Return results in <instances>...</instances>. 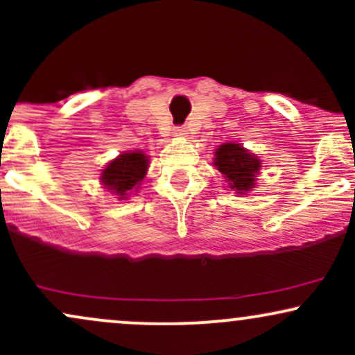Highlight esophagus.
<instances>
[{"label": "esophagus", "instance_id": "obj_1", "mask_svg": "<svg viewBox=\"0 0 355 355\" xmlns=\"http://www.w3.org/2000/svg\"><path fill=\"white\" fill-rule=\"evenodd\" d=\"M175 135H177V137H187V135H189V130H187V126H177V128H175Z\"/></svg>", "mask_w": 355, "mask_h": 355}]
</instances>
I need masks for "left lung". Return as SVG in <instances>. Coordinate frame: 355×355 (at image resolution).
<instances>
[{
    "mask_svg": "<svg viewBox=\"0 0 355 355\" xmlns=\"http://www.w3.org/2000/svg\"><path fill=\"white\" fill-rule=\"evenodd\" d=\"M215 166L227 178L230 189L243 193L254 189L260 160L237 144H223L215 152Z\"/></svg>",
    "mask_w": 355,
    "mask_h": 355,
    "instance_id": "left-lung-1",
    "label": "left lung"
}]
</instances>
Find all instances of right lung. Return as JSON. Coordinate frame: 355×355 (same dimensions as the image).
<instances>
[{
  "mask_svg": "<svg viewBox=\"0 0 355 355\" xmlns=\"http://www.w3.org/2000/svg\"><path fill=\"white\" fill-rule=\"evenodd\" d=\"M146 168H148V160L141 152L123 153L110 162L107 168L101 173V182L108 190L115 191V195H120V198H125V195L145 178Z\"/></svg>",
  "mask_w": 355,
  "mask_h": 355,
  "instance_id": "right-lung-1",
  "label": "right lung"
}]
</instances>
